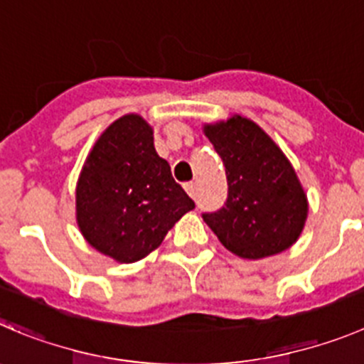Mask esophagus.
<instances>
[{"instance_id":"1","label":"esophagus","mask_w":364,"mask_h":364,"mask_svg":"<svg viewBox=\"0 0 364 364\" xmlns=\"http://www.w3.org/2000/svg\"><path fill=\"white\" fill-rule=\"evenodd\" d=\"M185 190H186V193H188L190 198H196V185H193L192 181L185 183Z\"/></svg>"}]
</instances>
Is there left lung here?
<instances>
[{
	"mask_svg": "<svg viewBox=\"0 0 364 364\" xmlns=\"http://www.w3.org/2000/svg\"><path fill=\"white\" fill-rule=\"evenodd\" d=\"M205 134L223 159L228 179L223 208L203 213L220 244L250 260L293 246L305 226L309 205L282 149L262 127L240 114L206 124Z\"/></svg>",
	"mask_w": 364,
	"mask_h": 364,
	"instance_id": "1",
	"label": "left lung"
}]
</instances>
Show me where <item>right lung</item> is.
<instances>
[{"label": "right lung", "instance_id": "obj_1", "mask_svg": "<svg viewBox=\"0 0 364 364\" xmlns=\"http://www.w3.org/2000/svg\"><path fill=\"white\" fill-rule=\"evenodd\" d=\"M75 203L87 244L122 264L147 257L196 208L156 152L152 127L140 114H125L102 132L79 176Z\"/></svg>", "mask_w": 364, "mask_h": 364}]
</instances>
